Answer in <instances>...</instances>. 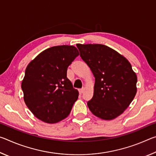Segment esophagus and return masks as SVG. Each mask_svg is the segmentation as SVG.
Instances as JSON below:
<instances>
[{
    "label": "esophagus",
    "instance_id": "esophagus-1",
    "mask_svg": "<svg viewBox=\"0 0 156 156\" xmlns=\"http://www.w3.org/2000/svg\"><path fill=\"white\" fill-rule=\"evenodd\" d=\"M84 88H82V89H79V92H80V94H82L84 92Z\"/></svg>",
    "mask_w": 156,
    "mask_h": 156
}]
</instances>
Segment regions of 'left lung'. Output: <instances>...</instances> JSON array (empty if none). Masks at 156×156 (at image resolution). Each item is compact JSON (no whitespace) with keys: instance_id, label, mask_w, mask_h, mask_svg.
<instances>
[{"instance_id":"obj_1","label":"left lung","mask_w":156,"mask_h":156,"mask_svg":"<svg viewBox=\"0 0 156 156\" xmlns=\"http://www.w3.org/2000/svg\"><path fill=\"white\" fill-rule=\"evenodd\" d=\"M76 46L95 77L94 96L87 102L89 109L101 119H114L136 96V73L125 57L109 47L100 44Z\"/></svg>"}]
</instances>
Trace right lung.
Listing matches in <instances>:
<instances>
[{
    "instance_id": "1",
    "label": "right lung",
    "mask_w": 156,
    "mask_h": 156,
    "mask_svg": "<svg viewBox=\"0 0 156 156\" xmlns=\"http://www.w3.org/2000/svg\"><path fill=\"white\" fill-rule=\"evenodd\" d=\"M78 55L74 46H55L27 65L21 88L26 105L39 120L56 123L70 113L79 93L67 78V71Z\"/></svg>"
}]
</instances>
